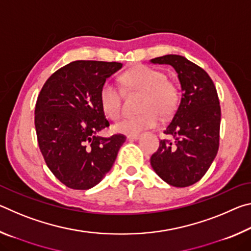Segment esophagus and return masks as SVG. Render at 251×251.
Instances as JSON below:
<instances>
[{
    "label": "esophagus",
    "mask_w": 251,
    "mask_h": 251,
    "mask_svg": "<svg viewBox=\"0 0 251 251\" xmlns=\"http://www.w3.org/2000/svg\"><path fill=\"white\" fill-rule=\"evenodd\" d=\"M139 136H141L139 134H128L127 135V139H135L136 141V139L139 138Z\"/></svg>",
    "instance_id": "obj_1"
}]
</instances>
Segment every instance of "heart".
<instances>
[{
    "mask_svg": "<svg viewBox=\"0 0 251 251\" xmlns=\"http://www.w3.org/2000/svg\"><path fill=\"white\" fill-rule=\"evenodd\" d=\"M121 83L127 92H139L138 115L123 118L113 126L117 133L137 134L144 129L152 128L159 122V116L167 118L177 109L179 90L177 85L167 79L163 71L146 65H138L121 76ZM100 103L103 112L112 120L121 116L123 94L120 87L105 82L100 90Z\"/></svg>",
    "mask_w": 251,
    "mask_h": 251,
    "instance_id": "b5f03b06",
    "label": "heart"
}]
</instances>
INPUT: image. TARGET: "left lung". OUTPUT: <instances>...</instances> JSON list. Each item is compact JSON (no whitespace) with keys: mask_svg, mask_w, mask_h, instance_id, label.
Masks as SVG:
<instances>
[{"mask_svg":"<svg viewBox=\"0 0 251 251\" xmlns=\"http://www.w3.org/2000/svg\"><path fill=\"white\" fill-rule=\"evenodd\" d=\"M168 64L178 74L182 95L172 122L151 157V165L161 179L174 187H187L201 180L217 155L220 130V105L217 91L205 71L180 55L151 59Z\"/></svg>","mask_w":251,"mask_h":251,"instance_id":"8db88e82","label":"left lung"}]
</instances>
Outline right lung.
Masks as SVG:
<instances>
[{"instance_id": "right-lung-1", "label": "right lung", "mask_w": 251, "mask_h": 251, "mask_svg": "<svg viewBox=\"0 0 251 251\" xmlns=\"http://www.w3.org/2000/svg\"><path fill=\"white\" fill-rule=\"evenodd\" d=\"M122 66L117 62H72L50 76L37 97V143L50 171L69 188L85 190L99 184L126 141L122 134L97 135L109 126L100 90Z\"/></svg>"}]
</instances>
